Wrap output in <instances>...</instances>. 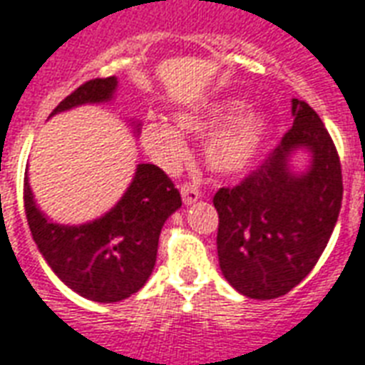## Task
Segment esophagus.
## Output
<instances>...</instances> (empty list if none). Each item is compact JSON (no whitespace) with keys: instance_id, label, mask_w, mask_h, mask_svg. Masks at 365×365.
<instances>
[{"instance_id":"34e87169","label":"esophagus","mask_w":365,"mask_h":365,"mask_svg":"<svg viewBox=\"0 0 365 365\" xmlns=\"http://www.w3.org/2000/svg\"><path fill=\"white\" fill-rule=\"evenodd\" d=\"M180 191H182V199L185 205H191V202H195L199 197H201V193H199V187L195 185V183H189V182H183L182 187H180Z\"/></svg>"}]
</instances>
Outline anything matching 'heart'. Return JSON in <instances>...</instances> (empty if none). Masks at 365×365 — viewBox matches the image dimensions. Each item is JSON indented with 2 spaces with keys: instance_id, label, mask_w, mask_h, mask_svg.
<instances>
[{
  "instance_id": "heart-1",
  "label": "heart",
  "mask_w": 365,
  "mask_h": 365,
  "mask_svg": "<svg viewBox=\"0 0 365 365\" xmlns=\"http://www.w3.org/2000/svg\"><path fill=\"white\" fill-rule=\"evenodd\" d=\"M237 99L216 103L202 113L176 116V126L166 122H147L141 133L145 151L163 166H174L185 157L182 132L202 135L214 127L207 141V158L214 170L232 174L247 168L264 145L268 133L266 116L257 110H243Z\"/></svg>"
}]
</instances>
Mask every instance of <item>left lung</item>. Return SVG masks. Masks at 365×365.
<instances>
[{"instance_id":"left-lung-1","label":"left lung","mask_w":365,"mask_h":365,"mask_svg":"<svg viewBox=\"0 0 365 365\" xmlns=\"http://www.w3.org/2000/svg\"><path fill=\"white\" fill-rule=\"evenodd\" d=\"M293 126L243 182L220 187L218 258L222 274L249 299H277L318 264L337 224L343 174L337 147L308 103L291 101ZM299 146L313 153L306 175L288 170Z\"/></svg>"}]
</instances>
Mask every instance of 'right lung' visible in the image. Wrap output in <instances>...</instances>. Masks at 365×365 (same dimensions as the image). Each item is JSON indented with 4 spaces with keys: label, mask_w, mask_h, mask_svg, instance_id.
Wrapping results in <instances>:
<instances>
[{
    "label": "right lung",
    "mask_w": 365,
    "mask_h": 365,
    "mask_svg": "<svg viewBox=\"0 0 365 365\" xmlns=\"http://www.w3.org/2000/svg\"><path fill=\"white\" fill-rule=\"evenodd\" d=\"M116 78H93L66 96L51 115L83 103L108 101ZM182 207L174 182L155 164H139L132 185L103 218L61 226L38 210L24 178V212L38 249L72 291L96 302H118L149 279L164 222Z\"/></svg>",
    "instance_id": "obj_1"
}]
</instances>
